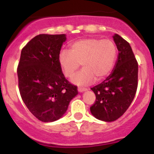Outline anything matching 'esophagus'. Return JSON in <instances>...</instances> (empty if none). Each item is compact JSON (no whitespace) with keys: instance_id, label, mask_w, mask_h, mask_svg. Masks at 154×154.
<instances>
[{"instance_id":"1","label":"esophagus","mask_w":154,"mask_h":154,"mask_svg":"<svg viewBox=\"0 0 154 154\" xmlns=\"http://www.w3.org/2000/svg\"><path fill=\"white\" fill-rule=\"evenodd\" d=\"M77 91H78L79 93H83V92H85V91H87V88H78V89H77Z\"/></svg>"}]
</instances>
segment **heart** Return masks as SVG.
I'll return each mask as SVG.
<instances>
[{
    "instance_id": "heart-1",
    "label": "heart",
    "mask_w": 154,
    "mask_h": 154,
    "mask_svg": "<svg viewBox=\"0 0 154 154\" xmlns=\"http://www.w3.org/2000/svg\"><path fill=\"white\" fill-rule=\"evenodd\" d=\"M116 57V47L110 40L85 38L77 40L70 50H63L59 56L63 75L71 77L81 63L83 69L72 79L78 85H87L101 80L110 73Z\"/></svg>"
}]
</instances>
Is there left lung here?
<instances>
[{
	"label": "left lung",
	"instance_id": "8db88e82",
	"mask_svg": "<svg viewBox=\"0 0 154 154\" xmlns=\"http://www.w3.org/2000/svg\"><path fill=\"white\" fill-rule=\"evenodd\" d=\"M113 39L117 48V60L110 75L92 88L96 100L91 112L96 119L113 122L119 119L133 100L137 88L138 65L130 44L119 35Z\"/></svg>",
	"mask_w": 154,
	"mask_h": 154
}]
</instances>
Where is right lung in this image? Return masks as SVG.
Returning <instances> with one entry per match:
<instances>
[{"label": "right lung", "mask_w": 154, "mask_h": 154, "mask_svg": "<svg viewBox=\"0 0 154 154\" xmlns=\"http://www.w3.org/2000/svg\"><path fill=\"white\" fill-rule=\"evenodd\" d=\"M66 35L42 34L22 48L17 75L20 95L29 111L44 122L63 116L77 88L65 78L59 56Z\"/></svg>", "instance_id": "add662e5"}]
</instances>
